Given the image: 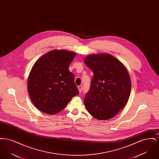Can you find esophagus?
<instances>
[{
    "mask_svg": "<svg viewBox=\"0 0 159 159\" xmlns=\"http://www.w3.org/2000/svg\"><path fill=\"white\" fill-rule=\"evenodd\" d=\"M77 88H78V89H79V92H80V93H81L82 90V86H79L77 87Z\"/></svg>",
    "mask_w": 159,
    "mask_h": 159,
    "instance_id": "esophagus-1",
    "label": "esophagus"
}]
</instances>
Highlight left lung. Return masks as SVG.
Wrapping results in <instances>:
<instances>
[{
  "label": "left lung",
  "instance_id": "1",
  "mask_svg": "<svg viewBox=\"0 0 159 159\" xmlns=\"http://www.w3.org/2000/svg\"><path fill=\"white\" fill-rule=\"evenodd\" d=\"M84 62L93 71L84 106L98 120L112 118L126 105L131 91L128 72L121 62L108 53L86 57Z\"/></svg>",
  "mask_w": 159,
  "mask_h": 159
}]
</instances>
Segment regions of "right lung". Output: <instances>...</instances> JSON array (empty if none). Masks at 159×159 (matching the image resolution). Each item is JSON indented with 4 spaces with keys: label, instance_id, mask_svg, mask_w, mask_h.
<instances>
[{
    "label": "right lung",
    "instance_id": "1",
    "mask_svg": "<svg viewBox=\"0 0 159 159\" xmlns=\"http://www.w3.org/2000/svg\"><path fill=\"white\" fill-rule=\"evenodd\" d=\"M76 55L66 50H53L42 56L33 66L27 89L32 102L40 111L58 113L79 93L75 76L68 70Z\"/></svg>",
    "mask_w": 159,
    "mask_h": 159
}]
</instances>
